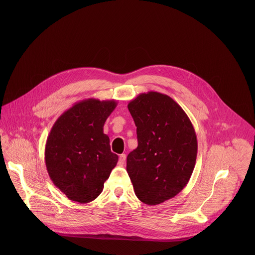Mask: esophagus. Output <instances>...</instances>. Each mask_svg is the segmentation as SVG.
Masks as SVG:
<instances>
[{"mask_svg":"<svg viewBox=\"0 0 255 255\" xmlns=\"http://www.w3.org/2000/svg\"><path fill=\"white\" fill-rule=\"evenodd\" d=\"M126 159H127V155H126V154H121V155H120V158H119V163H120V165H124L125 162H126Z\"/></svg>","mask_w":255,"mask_h":255,"instance_id":"1","label":"esophagus"}]
</instances>
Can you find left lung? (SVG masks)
I'll use <instances>...</instances> for the list:
<instances>
[{
  "label": "left lung",
  "instance_id": "8db88e82",
  "mask_svg": "<svg viewBox=\"0 0 255 255\" xmlns=\"http://www.w3.org/2000/svg\"><path fill=\"white\" fill-rule=\"evenodd\" d=\"M136 126L138 145L127 158L135 195L147 205L173 198L187 184L197 156L194 128L182 107L155 91L128 105Z\"/></svg>",
  "mask_w": 255,
  "mask_h": 255
}]
</instances>
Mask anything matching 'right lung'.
<instances>
[{
  "mask_svg": "<svg viewBox=\"0 0 255 255\" xmlns=\"http://www.w3.org/2000/svg\"><path fill=\"white\" fill-rule=\"evenodd\" d=\"M117 104L94 98L79 101L51 128L45 146L46 168L53 183L73 201L88 203L97 198L118 163L103 131Z\"/></svg>",
  "mask_w": 255,
  "mask_h": 255,
  "instance_id": "right-lung-1",
  "label": "right lung"
}]
</instances>
